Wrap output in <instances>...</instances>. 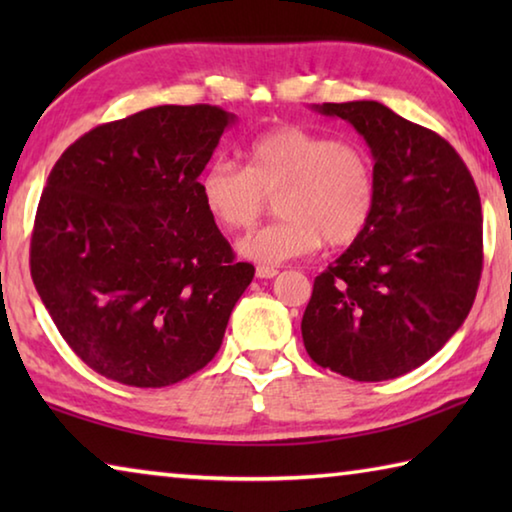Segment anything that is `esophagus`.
I'll return each instance as SVG.
<instances>
[{"label":"esophagus","instance_id":"34e87169","mask_svg":"<svg viewBox=\"0 0 512 512\" xmlns=\"http://www.w3.org/2000/svg\"><path fill=\"white\" fill-rule=\"evenodd\" d=\"M255 275L262 277V280H271V277L277 275V268H275V266H264V264H262V266H257Z\"/></svg>","mask_w":512,"mask_h":512}]
</instances>
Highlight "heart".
Segmentation results:
<instances>
[{"label":"heart","mask_w":512,"mask_h":512,"mask_svg":"<svg viewBox=\"0 0 512 512\" xmlns=\"http://www.w3.org/2000/svg\"><path fill=\"white\" fill-rule=\"evenodd\" d=\"M248 164L214 160L201 176L207 214L221 228L248 230L277 198L282 221L250 232L239 253L259 264H282L311 255L323 244L350 246L361 237L375 207V167L352 140H334L300 126H277L255 137Z\"/></svg>","instance_id":"1"}]
</instances>
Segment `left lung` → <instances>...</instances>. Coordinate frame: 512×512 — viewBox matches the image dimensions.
Returning <instances> with one entry per match:
<instances>
[{
  "mask_svg": "<svg viewBox=\"0 0 512 512\" xmlns=\"http://www.w3.org/2000/svg\"><path fill=\"white\" fill-rule=\"evenodd\" d=\"M375 158V207L361 237L314 280L302 341L318 366L357 381L429 361L472 309L483 216L470 169L447 140L377 101L323 103Z\"/></svg>",
  "mask_w": 512,
  "mask_h": 512,
  "instance_id": "left-lung-1",
  "label": "left lung"
}]
</instances>
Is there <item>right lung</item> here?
I'll list each match as a JSON object with an SVG mask.
<instances>
[{
	"instance_id": "1",
	"label": "right lung",
	"mask_w": 512,
	"mask_h": 512,
	"mask_svg": "<svg viewBox=\"0 0 512 512\" xmlns=\"http://www.w3.org/2000/svg\"><path fill=\"white\" fill-rule=\"evenodd\" d=\"M235 115L158 106L60 155L31 232V277L58 332L106 379L162 388L219 352L255 266L237 262L198 176Z\"/></svg>"
}]
</instances>
